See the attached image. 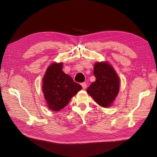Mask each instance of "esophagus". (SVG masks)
Wrapping results in <instances>:
<instances>
[{"mask_svg": "<svg viewBox=\"0 0 157 157\" xmlns=\"http://www.w3.org/2000/svg\"><path fill=\"white\" fill-rule=\"evenodd\" d=\"M81 86L83 89H86L87 87V84L86 82H82L81 83Z\"/></svg>", "mask_w": 157, "mask_h": 157, "instance_id": "1", "label": "esophagus"}]
</instances>
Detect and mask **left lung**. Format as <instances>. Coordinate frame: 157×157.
<instances>
[{
    "mask_svg": "<svg viewBox=\"0 0 157 157\" xmlns=\"http://www.w3.org/2000/svg\"><path fill=\"white\" fill-rule=\"evenodd\" d=\"M94 75L96 80L87 88V93L100 106L110 107L119 92V77L107 62L95 63Z\"/></svg>",
    "mask_w": 157,
    "mask_h": 157,
    "instance_id": "1",
    "label": "left lung"
}]
</instances>
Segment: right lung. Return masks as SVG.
<instances>
[{
    "instance_id": "right-lung-1",
    "label": "right lung",
    "mask_w": 157,
    "mask_h": 157,
    "mask_svg": "<svg viewBox=\"0 0 157 157\" xmlns=\"http://www.w3.org/2000/svg\"><path fill=\"white\" fill-rule=\"evenodd\" d=\"M63 63H54L47 69L43 78L42 92L48 108L59 111L69 103L71 98L82 89L63 70Z\"/></svg>"
}]
</instances>
